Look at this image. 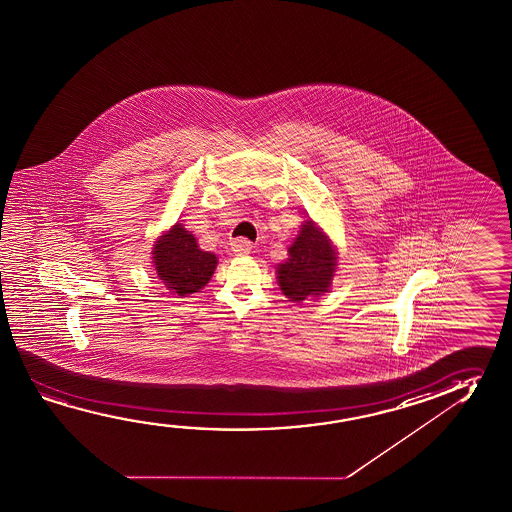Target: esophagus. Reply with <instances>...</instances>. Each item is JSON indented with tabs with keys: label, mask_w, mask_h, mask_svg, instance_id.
<instances>
[{
	"label": "esophagus",
	"mask_w": 512,
	"mask_h": 512,
	"mask_svg": "<svg viewBox=\"0 0 512 512\" xmlns=\"http://www.w3.org/2000/svg\"><path fill=\"white\" fill-rule=\"evenodd\" d=\"M250 250H252V243L248 239L239 237V239L232 241V252L237 253V255H246V253H250Z\"/></svg>",
	"instance_id": "34e87169"
}]
</instances>
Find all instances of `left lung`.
I'll use <instances>...</instances> for the list:
<instances>
[{
	"label": "left lung",
	"mask_w": 512,
	"mask_h": 512,
	"mask_svg": "<svg viewBox=\"0 0 512 512\" xmlns=\"http://www.w3.org/2000/svg\"><path fill=\"white\" fill-rule=\"evenodd\" d=\"M336 252L325 234L312 221H305L289 259L278 264V284L291 302H303L309 296L327 293L336 269Z\"/></svg>",
	"instance_id": "1"
}]
</instances>
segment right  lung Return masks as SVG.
Returning a JSON list of instances; mask_svg holds the SVG:
<instances>
[{"instance_id": "1", "label": "right lung", "mask_w": 512, "mask_h": 512, "mask_svg": "<svg viewBox=\"0 0 512 512\" xmlns=\"http://www.w3.org/2000/svg\"><path fill=\"white\" fill-rule=\"evenodd\" d=\"M153 262L160 280H164L169 291L185 296L198 293L205 287L218 259L214 253L202 252L193 234H189L182 225H175L155 244Z\"/></svg>"}]
</instances>
